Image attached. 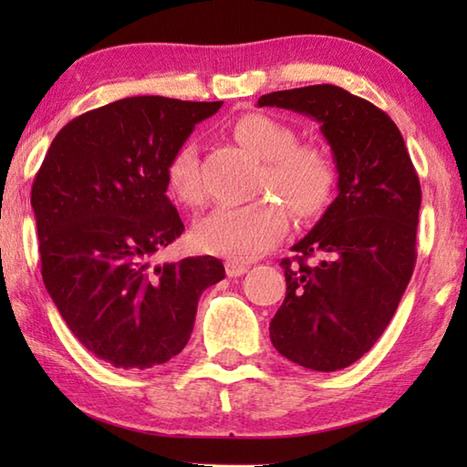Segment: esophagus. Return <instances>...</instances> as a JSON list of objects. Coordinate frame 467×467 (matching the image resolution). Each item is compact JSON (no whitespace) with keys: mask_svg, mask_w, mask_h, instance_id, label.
I'll return each instance as SVG.
<instances>
[{"mask_svg":"<svg viewBox=\"0 0 467 467\" xmlns=\"http://www.w3.org/2000/svg\"><path fill=\"white\" fill-rule=\"evenodd\" d=\"M247 270H249V267L244 264L226 262V275H228V278H239V275H243Z\"/></svg>","mask_w":467,"mask_h":467,"instance_id":"34e87169","label":"esophagus"}]
</instances>
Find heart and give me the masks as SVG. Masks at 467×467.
<instances>
[{
  "label": "heart",
  "mask_w": 467,
  "mask_h": 467,
  "mask_svg": "<svg viewBox=\"0 0 467 467\" xmlns=\"http://www.w3.org/2000/svg\"><path fill=\"white\" fill-rule=\"evenodd\" d=\"M233 136L264 161L257 192L278 197L296 218H311L326 208L334 192L336 169L321 146L298 144L290 125L264 113L241 115L233 123ZM164 175L179 202L192 208L203 203L205 189L193 141H183L171 154ZM286 226V212L274 197L265 195L214 210L195 224L193 241L212 255L251 262L278 244Z\"/></svg>",
  "instance_id": "heart-1"
}]
</instances>
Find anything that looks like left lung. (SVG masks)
<instances>
[{
    "label": "left lung",
    "instance_id": "left-lung-1",
    "mask_svg": "<svg viewBox=\"0 0 467 467\" xmlns=\"http://www.w3.org/2000/svg\"><path fill=\"white\" fill-rule=\"evenodd\" d=\"M321 123L337 171V197L282 259L286 298L270 323L275 350L331 373L367 354L389 326L416 264L420 181L389 115L339 86L264 94ZM321 254L311 268L306 259Z\"/></svg>",
    "mask_w": 467,
    "mask_h": 467
}]
</instances>
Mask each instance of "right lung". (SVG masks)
Returning <instances> with one entry per match:
<instances>
[{
    "instance_id": "1",
    "label": "right lung",
    "mask_w": 467,
    "mask_h": 467,
    "mask_svg": "<svg viewBox=\"0 0 467 467\" xmlns=\"http://www.w3.org/2000/svg\"><path fill=\"white\" fill-rule=\"evenodd\" d=\"M223 107L131 97L69 121L38 169L33 203L41 274L63 321L117 368H152L189 342L202 292L224 278L212 255L152 265L185 231L167 162Z\"/></svg>"
}]
</instances>
